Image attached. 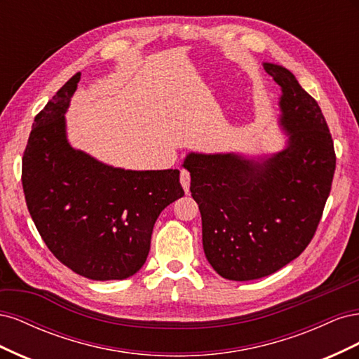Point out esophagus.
<instances>
[{"mask_svg":"<svg viewBox=\"0 0 359 359\" xmlns=\"http://www.w3.org/2000/svg\"><path fill=\"white\" fill-rule=\"evenodd\" d=\"M180 181H181V186H182L184 191L189 193L190 191V173L187 170H181Z\"/></svg>","mask_w":359,"mask_h":359,"instance_id":"1","label":"esophagus"}]
</instances>
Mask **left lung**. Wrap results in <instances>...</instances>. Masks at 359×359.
Masks as SVG:
<instances>
[{
  "mask_svg": "<svg viewBox=\"0 0 359 359\" xmlns=\"http://www.w3.org/2000/svg\"><path fill=\"white\" fill-rule=\"evenodd\" d=\"M281 88L286 147L266 157L190 153V191L203 252L223 278H262L297 259L318 229L335 170L334 142L318 102L287 69L264 62Z\"/></svg>",
  "mask_w": 359,
  "mask_h": 359,
  "instance_id": "8db88e82",
  "label": "left lung"
}]
</instances>
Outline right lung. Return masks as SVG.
I'll use <instances>...</instances> for the list:
<instances>
[{"mask_svg": "<svg viewBox=\"0 0 359 359\" xmlns=\"http://www.w3.org/2000/svg\"><path fill=\"white\" fill-rule=\"evenodd\" d=\"M81 73L34 118L22 158L31 219L61 264L91 280H124L144 266L160 212L184 196L180 170H126L67 140L66 112Z\"/></svg>", "mask_w": 359, "mask_h": 359, "instance_id": "obj_1", "label": "right lung"}]
</instances>
